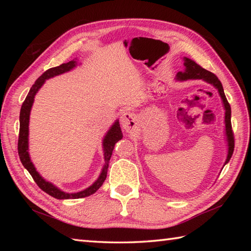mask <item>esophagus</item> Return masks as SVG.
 Returning <instances> with one entry per match:
<instances>
[{"instance_id": "obj_1", "label": "esophagus", "mask_w": 251, "mask_h": 251, "mask_svg": "<svg viewBox=\"0 0 251 251\" xmlns=\"http://www.w3.org/2000/svg\"><path fill=\"white\" fill-rule=\"evenodd\" d=\"M121 124L126 131H131L137 124L135 114L129 111H125L121 116Z\"/></svg>"}]
</instances>
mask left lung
I'll use <instances>...</instances> for the list:
<instances>
[{
    "label": "left lung",
    "mask_w": 251,
    "mask_h": 251,
    "mask_svg": "<svg viewBox=\"0 0 251 251\" xmlns=\"http://www.w3.org/2000/svg\"><path fill=\"white\" fill-rule=\"evenodd\" d=\"M184 72H178L177 78L178 81H186V79H202L207 83L211 84L212 86H215L218 89L220 97L222 99L223 105H225L226 110V116H225V123H226V140H227V156L226 159V164L228 163L232 154L234 151V135L232 130V124H231V106L230 103L227 102V99L225 95V90H223L222 84L219 81L214 73L210 71L205 70L204 68H201L200 65H197L195 61H193L190 58L184 57Z\"/></svg>",
    "instance_id": "obj_1"
}]
</instances>
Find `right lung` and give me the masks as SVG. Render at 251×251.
I'll return each instance as SVG.
<instances>
[{
	"label": "right lung",
	"mask_w": 251,
	"mask_h": 251,
	"mask_svg": "<svg viewBox=\"0 0 251 251\" xmlns=\"http://www.w3.org/2000/svg\"><path fill=\"white\" fill-rule=\"evenodd\" d=\"M77 65L76 60H71L67 63H62V65L50 68L49 70L45 71L42 75L36 79L35 83L32 85L30 88L28 95L24 101L23 105H21L20 110V115H19V137H18V154L21 163L25 166V168L28 170L29 174L32 176V178L35 181V183L39 185V188L46 192L47 194L50 196L55 197L57 200H73V199H82V197H86L94 194L96 191H97L101 185L103 184L104 180L106 178V173H108L109 168V162L112 155V152H113V149L115 143L121 140L123 138V134L120 127L119 121H116L113 125L111 126V128L106 132V135L103 138V155H104V165L103 168L101 170V174L99 178L95 181V182L89 186V188L85 189L81 192H77V193H66V192L61 191L58 189L56 185L46 181L42 176L36 172L33 163L31 162L30 155H29V120H30V112L32 104H33L34 97L36 93L39 92V89L42 87V85L45 83L46 79L50 77H54L56 75H59L65 72H68L72 70V69Z\"/></svg>",
	"instance_id": "add662e5"
}]
</instances>
